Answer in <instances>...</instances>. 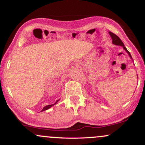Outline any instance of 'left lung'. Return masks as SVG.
Returning a JSON list of instances; mask_svg holds the SVG:
<instances>
[{"label":"left lung","instance_id":"left-lung-1","mask_svg":"<svg viewBox=\"0 0 145 145\" xmlns=\"http://www.w3.org/2000/svg\"><path fill=\"white\" fill-rule=\"evenodd\" d=\"M109 35H110V36L111 37V38H112V41L113 44H114V45H117V46H123V49L128 53V54H129V56H130V58H131V56L130 53H129V52L127 50V48L125 47L124 44H123V41L121 40L120 38H119V37L116 35L114 34V33L110 32H110H109Z\"/></svg>","mask_w":145,"mask_h":145}]
</instances>
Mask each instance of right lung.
I'll use <instances>...</instances> for the list:
<instances>
[{"instance_id":"obj_1","label":"right lung","mask_w":145,"mask_h":145,"mask_svg":"<svg viewBox=\"0 0 145 145\" xmlns=\"http://www.w3.org/2000/svg\"><path fill=\"white\" fill-rule=\"evenodd\" d=\"M57 101H56V102H57ZM56 103H55V104H51V105H48V106H45V107L44 108H43V109H42V110H41V111H44V110H46L49 109V108H51V107H52V106H54V104H56Z\"/></svg>"}]
</instances>
